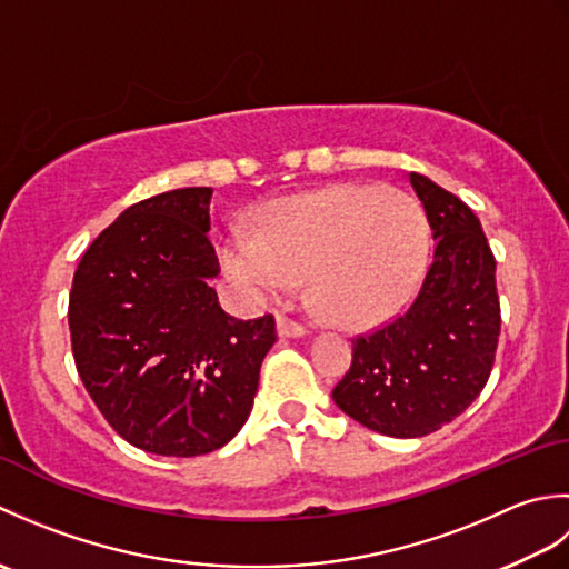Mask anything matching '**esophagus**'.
<instances>
[{
  "label": "esophagus",
  "mask_w": 569,
  "mask_h": 569,
  "mask_svg": "<svg viewBox=\"0 0 569 569\" xmlns=\"http://www.w3.org/2000/svg\"><path fill=\"white\" fill-rule=\"evenodd\" d=\"M276 330H278V337H283V340H288V337H303L306 335L303 325H298L296 320L286 318V316L276 318Z\"/></svg>",
  "instance_id": "obj_1"
}]
</instances>
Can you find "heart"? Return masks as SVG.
<instances>
[{
    "mask_svg": "<svg viewBox=\"0 0 569 569\" xmlns=\"http://www.w3.org/2000/svg\"><path fill=\"white\" fill-rule=\"evenodd\" d=\"M426 253V217L406 192L330 186L261 204L253 234H229L220 259L257 293H286L308 276L312 312L361 332L408 308Z\"/></svg>",
    "mask_w": 569,
    "mask_h": 569,
    "instance_id": "b5f03b06",
    "label": "heart"
}]
</instances>
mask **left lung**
Segmentation results:
<instances>
[{"mask_svg":"<svg viewBox=\"0 0 569 569\" xmlns=\"http://www.w3.org/2000/svg\"><path fill=\"white\" fill-rule=\"evenodd\" d=\"M435 249L401 318L357 337L352 367L335 386L340 410L391 438H422L471 406L497 355V261L477 214L430 178L408 173Z\"/></svg>","mask_w":569,"mask_h":569,"instance_id":"8db88e82","label":"left lung"}]
</instances>
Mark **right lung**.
Wrapping results in <instances>:
<instances>
[{"instance_id":"obj_1","label":"right lung","mask_w":569,"mask_h":569,"mask_svg":"<svg viewBox=\"0 0 569 569\" xmlns=\"http://www.w3.org/2000/svg\"><path fill=\"white\" fill-rule=\"evenodd\" d=\"M212 188L131 204L82 253L68 325L80 379L122 438L163 457L220 450L244 426L271 316L237 320L210 286Z\"/></svg>"}]
</instances>
